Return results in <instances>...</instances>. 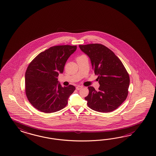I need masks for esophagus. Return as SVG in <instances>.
I'll return each mask as SVG.
<instances>
[{
	"label": "esophagus",
	"instance_id": "esophagus-1",
	"mask_svg": "<svg viewBox=\"0 0 156 156\" xmlns=\"http://www.w3.org/2000/svg\"><path fill=\"white\" fill-rule=\"evenodd\" d=\"M82 86H77L76 87V89L78 90H80V89H82Z\"/></svg>",
	"mask_w": 156,
	"mask_h": 156
}]
</instances>
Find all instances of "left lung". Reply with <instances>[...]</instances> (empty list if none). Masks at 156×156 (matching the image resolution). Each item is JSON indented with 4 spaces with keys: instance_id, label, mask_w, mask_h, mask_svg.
Wrapping results in <instances>:
<instances>
[{
    "instance_id": "left-lung-1",
    "label": "left lung",
    "mask_w": 156,
    "mask_h": 156,
    "mask_svg": "<svg viewBox=\"0 0 156 156\" xmlns=\"http://www.w3.org/2000/svg\"><path fill=\"white\" fill-rule=\"evenodd\" d=\"M79 47L90 58L100 85L98 91L92 86L88 87L89 93L85 98L88 106L99 112L114 111L128 97L130 83L128 71L115 54L103 44L93 43Z\"/></svg>"
}]
</instances>
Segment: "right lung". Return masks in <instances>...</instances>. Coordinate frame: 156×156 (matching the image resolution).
I'll return each mask as SVG.
<instances>
[{
  "label": "right lung",
  "mask_w": 156,
  "mask_h": 156,
  "mask_svg": "<svg viewBox=\"0 0 156 156\" xmlns=\"http://www.w3.org/2000/svg\"><path fill=\"white\" fill-rule=\"evenodd\" d=\"M76 46L60 45L39 53L29 64L25 74V93L35 109L46 113L66 107L68 98L76 90L70 85L63 87L58 77Z\"/></svg>",
  "instance_id": "1"
}]
</instances>
